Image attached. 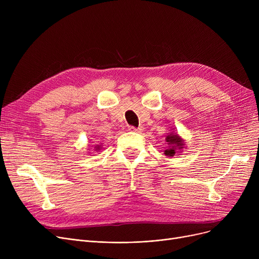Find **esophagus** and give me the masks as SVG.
<instances>
[{
    "mask_svg": "<svg viewBox=\"0 0 259 259\" xmlns=\"http://www.w3.org/2000/svg\"><path fill=\"white\" fill-rule=\"evenodd\" d=\"M129 130H130V131H133V132L141 133V132L143 131V128H142V127H139V128H135V127H129Z\"/></svg>",
    "mask_w": 259,
    "mask_h": 259,
    "instance_id": "esophagus-1",
    "label": "esophagus"
}]
</instances>
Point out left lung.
Returning <instances> with one entry per match:
<instances>
[{
    "mask_svg": "<svg viewBox=\"0 0 259 259\" xmlns=\"http://www.w3.org/2000/svg\"><path fill=\"white\" fill-rule=\"evenodd\" d=\"M166 142L168 143L167 149L165 150V155L167 156H173L176 152H181L179 150H182V148L184 146V143L178 135H168Z\"/></svg>",
    "mask_w": 259,
    "mask_h": 259,
    "instance_id": "left-lung-1",
    "label": "left lung"
}]
</instances>
